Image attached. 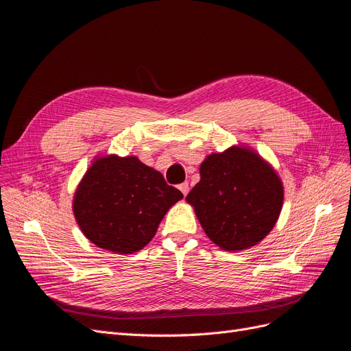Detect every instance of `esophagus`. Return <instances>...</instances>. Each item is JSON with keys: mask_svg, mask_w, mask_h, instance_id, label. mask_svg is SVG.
Wrapping results in <instances>:
<instances>
[{"mask_svg": "<svg viewBox=\"0 0 351 351\" xmlns=\"http://www.w3.org/2000/svg\"><path fill=\"white\" fill-rule=\"evenodd\" d=\"M178 189L182 190V193H183V196H186L187 193H189V183L187 182H184V183H182L178 186Z\"/></svg>", "mask_w": 351, "mask_h": 351, "instance_id": "34e87169", "label": "esophagus"}]
</instances>
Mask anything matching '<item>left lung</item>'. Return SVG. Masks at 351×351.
<instances>
[{"instance_id":"left-lung-1","label":"left lung","mask_w":351,"mask_h":351,"mask_svg":"<svg viewBox=\"0 0 351 351\" xmlns=\"http://www.w3.org/2000/svg\"><path fill=\"white\" fill-rule=\"evenodd\" d=\"M284 190L277 173L246 147L209 155L186 200L206 236L226 250L258 244L277 222Z\"/></svg>"}]
</instances>
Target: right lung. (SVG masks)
I'll return each instance as SVG.
<instances>
[{
	"label": "right lung",
	"mask_w": 351,
	"mask_h": 351,
	"mask_svg": "<svg viewBox=\"0 0 351 351\" xmlns=\"http://www.w3.org/2000/svg\"><path fill=\"white\" fill-rule=\"evenodd\" d=\"M182 197L161 173L136 156L111 155L95 161L84 174L73 210L93 244L127 254L154 239L167 210Z\"/></svg>",
	"instance_id": "1"
}]
</instances>
